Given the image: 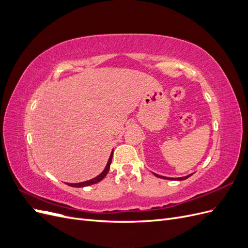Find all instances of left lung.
<instances>
[{
	"label": "left lung",
	"instance_id": "obj_1",
	"mask_svg": "<svg viewBox=\"0 0 248 248\" xmlns=\"http://www.w3.org/2000/svg\"><path fill=\"white\" fill-rule=\"evenodd\" d=\"M154 174V172H153ZM156 177H158V178H161V179H168V180H178V181H181V180H185V179H187L188 177H190L191 175H188V176H185V177H180V178H169V177H163V176H159V175H157V174H154Z\"/></svg>",
	"mask_w": 248,
	"mask_h": 248
}]
</instances>
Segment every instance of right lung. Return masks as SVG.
Returning a JSON list of instances; mask_svg holds the SVG:
<instances>
[{
	"label": "right lung",
	"mask_w": 248,
	"mask_h": 248,
	"mask_svg": "<svg viewBox=\"0 0 248 248\" xmlns=\"http://www.w3.org/2000/svg\"><path fill=\"white\" fill-rule=\"evenodd\" d=\"M111 158H112V152H111V154H110V156H109V158H108V163H107L106 169L103 170V171L101 172L100 175H98V176L93 178V179H91V180H88V181H85V182H80V183H67V185H69V186H71V187H85V186H89V185L98 183L99 181H101V180H102L104 177H106V176L108 175V170H109V166H110V163H111Z\"/></svg>",
	"instance_id": "obj_1"
}]
</instances>
